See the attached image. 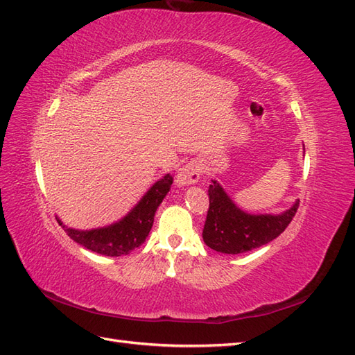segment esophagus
I'll use <instances>...</instances> for the list:
<instances>
[{
  "label": "esophagus",
  "instance_id": "esophagus-1",
  "mask_svg": "<svg viewBox=\"0 0 355 355\" xmlns=\"http://www.w3.org/2000/svg\"><path fill=\"white\" fill-rule=\"evenodd\" d=\"M200 175H201L200 166H198L196 163L191 162V163L184 164L183 168L178 169L177 175H175V184H177V187L191 186L200 180Z\"/></svg>",
  "mask_w": 355,
  "mask_h": 355
}]
</instances>
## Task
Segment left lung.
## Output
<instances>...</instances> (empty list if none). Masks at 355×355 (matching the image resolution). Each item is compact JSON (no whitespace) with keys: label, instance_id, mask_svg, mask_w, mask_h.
<instances>
[{"label":"left lung","instance_id":"8db88e82","mask_svg":"<svg viewBox=\"0 0 355 355\" xmlns=\"http://www.w3.org/2000/svg\"><path fill=\"white\" fill-rule=\"evenodd\" d=\"M210 207L202 230L204 243L222 254H243L260 248L282 234L298 210L296 200L289 209L274 213H248L232 200L218 180L209 187Z\"/></svg>","mask_w":355,"mask_h":355}]
</instances>
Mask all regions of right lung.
<instances>
[{
    "label": "right lung",
    "instance_id": "right-lung-1",
    "mask_svg": "<svg viewBox=\"0 0 355 355\" xmlns=\"http://www.w3.org/2000/svg\"><path fill=\"white\" fill-rule=\"evenodd\" d=\"M172 181L174 178L171 174H164L148 189L125 216L110 225L92 230H77L63 224L59 216H57V222L73 242L85 246L89 251L107 255V257L127 255L146 241L153 228L155 211H157L163 198L168 195Z\"/></svg>",
    "mask_w": 355,
    "mask_h": 355
}]
</instances>
